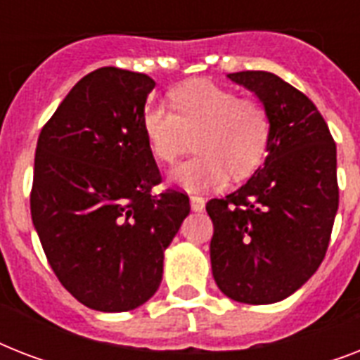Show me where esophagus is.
Masks as SVG:
<instances>
[{
    "mask_svg": "<svg viewBox=\"0 0 360 360\" xmlns=\"http://www.w3.org/2000/svg\"><path fill=\"white\" fill-rule=\"evenodd\" d=\"M191 207L192 211H202L203 207H205V200H203L202 196H191Z\"/></svg>",
    "mask_w": 360,
    "mask_h": 360,
    "instance_id": "1",
    "label": "esophagus"
}]
</instances>
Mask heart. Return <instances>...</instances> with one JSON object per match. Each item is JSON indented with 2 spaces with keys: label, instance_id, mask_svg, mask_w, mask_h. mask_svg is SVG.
Segmentation results:
<instances>
[{
  "label": "heart",
  "instance_id": "1",
  "mask_svg": "<svg viewBox=\"0 0 360 360\" xmlns=\"http://www.w3.org/2000/svg\"><path fill=\"white\" fill-rule=\"evenodd\" d=\"M174 108L149 103L141 114V130L158 162L169 164L191 147L196 157L175 166L169 179L186 191L226 185L230 174L243 179L263 162L271 140V115L254 97L209 80H192L172 91Z\"/></svg>",
  "mask_w": 360,
  "mask_h": 360
}]
</instances>
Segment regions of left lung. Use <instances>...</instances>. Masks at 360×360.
Masks as SVG:
<instances>
[{
	"instance_id": "1",
	"label": "left lung",
	"mask_w": 360,
	"mask_h": 360,
	"mask_svg": "<svg viewBox=\"0 0 360 360\" xmlns=\"http://www.w3.org/2000/svg\"><path fill=\"white\" fill-rule=\"evenodd\" d=\"M271 115L267 158L226 198L209 200L211 269L237 302L271 304L321 265L338 211L336 146L310 98L265 70L228 75Z\"/></svg>"
}]
</instances>
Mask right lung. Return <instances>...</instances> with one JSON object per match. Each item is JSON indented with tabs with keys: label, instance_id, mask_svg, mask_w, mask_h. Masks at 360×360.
I'll use <instances>...</instances> for the list:
<instances>
[{
	"label": "right lung",
	"instance_id": "right-lung-1",
	"mask_svg": "<svg viewBox=\"0 0 360 360\" xmlns=\"http://www.w3.org/2000/svg\"><path fill=\"white\" fill-rule=\"evenodd\" d=\"M155 80L103 67L84 76L42 127L31 219L53 273L70 295L101 312L149 301L164 250L191 213L188 196H153L160 172L141 130Z\"/></svg>",
	"mask_w": 360,
	"mask_h": 360
}]
</instances>
